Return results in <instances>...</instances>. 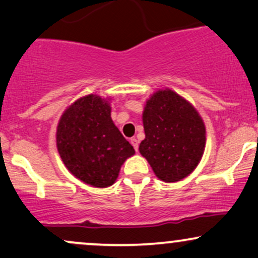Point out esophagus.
<instances>
[{
	"mask_svg": "<svg viewBox=\"0 0 258 258\" xmlns=\"http://www.w3.org/2000/svg\"><path fill=\"white\" fill-rule=\"evenodd\" d=\"M130 142H132L133 147H134L135 151L138 152V149H139V141H138V140H136L135 138H133L132 140H130Z\"/></svg>",
	"mask_w": 258,
	"mask_h": 258,
	"instance_id": "obj_1",
	"label": "esophagus"
}]
</instances>
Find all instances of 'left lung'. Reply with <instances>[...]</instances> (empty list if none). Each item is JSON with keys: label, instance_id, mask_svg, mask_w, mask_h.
<instances>
[{"label": "left lung", "instance_id": "obj_1", "mask_svg": "<svg viewBox=\"0 0 258 258\" xmlns=\"http://www.w3.org/2000/svg\"><path fill=\"white\" fill-rule=\"evenodd\" d=\"M142 120L146 138L139 149L155 176L166 183L189 176L206 146L205 123L195 107L176 92L159 90L146 101Z\"/></svg>", "mask_w": 258, "mask_h": 258}]
</instances>
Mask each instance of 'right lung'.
Instances as JSON below:
<instances>
[{
    "label": "right lung",
    "instance_id": "1",
    "mask_svg": "<svg viewBox=\"0 0 258 258\" xmlns=\"http://www.w3.org/2000/svg\"><path fill=\"white\" fill-rule=\"evenodd\" d=\"M56 142L69 172L94 187L112 185L124 161L135 153L111 119L109 99L95 94L80 98L63 112Z\"/></svg>",
    "mask_w": 258,
    "mask_h": 258
}]
</instances>
